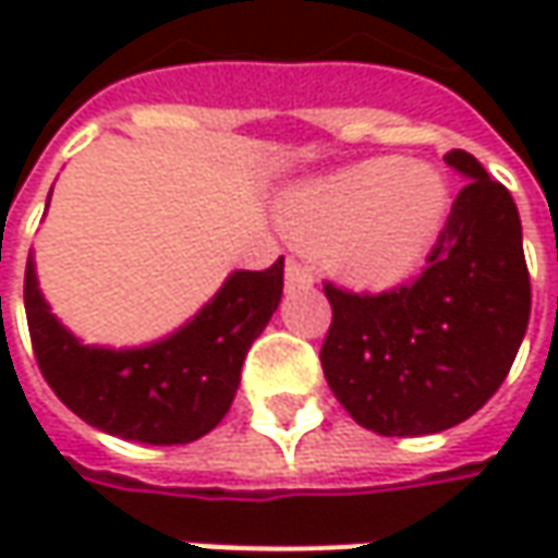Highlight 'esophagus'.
Here are the masks:
<instances>
[{
	"instance_id": "obj_1",
	"label": "esophagus",
	"mask_w": 558,
	"mask_h": 558,
	"mask_svg": "<svg viewBox=\"0 0 558 558\" xmlns=\"http://www.w3.org/2000/svg\"><path fill=\"white\" fill-rule=\"evenodd\" d=\"M313 286V272L304 264H298V260H289L286 264V289H311Z\"/></svg>"
}]
</instances>
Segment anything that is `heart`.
I'll return each instance as SVG.
<instances>
[{
    "label": "heart",
    "instance_id": "heart-1",
    "mask_svg": "<svg viewBox=\"0 0 558 558\" xmlns=\"http://www.w3.org/2000/svg\"><path fill=\"white\" fill-rule=\"evenodd\" d=\"M444 210L447 185L438 170L373 158L294 189L282 202V223L298 245L326 251L335 276L391 286L422 260Z\"/></svg>",
    "mask_w": 558,
    "mask_h": 558
}]
</instances>
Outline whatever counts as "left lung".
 Masks as SVG:
<instances>
[{
  "instance_id": "left-lung-1",
  "label": "left lung",
  "mask_w": 558,
  "mask_h": 558,
  "mask_svg": "<svg viewBox=\"0 0 558 558\" xmlns=\"http://www.w3.org/2000/svg\"><path fill=\"white\" fill-rule=\"evenodd\" d=\"M462 185L428 267L381 294L326 286L323 373L356 425L385 438L435 435L504 385L531 316L519 207L469 151L444 155Z\"/></svg>"
}]
</instances>
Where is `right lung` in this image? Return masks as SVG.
<instances>
[{"mask_svg": "<svg viewBox=\"0 0 558 558\" xmlns=\"http://www.w3.org/2000/svg\"><path fill=\"white\" fill-rule=\"evenodd\" d=\"M279 301L282 257L260 272H229L202 311L161 341L98 348L61 326L39 291L33 257L24 272L33 354L58 400L105 435L167 447L220 425L239 391L247 348Z\"/></svg>", "mask_w": 558, "mask_h": 558, "instance_id": "add662e5", "label": "right lung"}]
</instances>
